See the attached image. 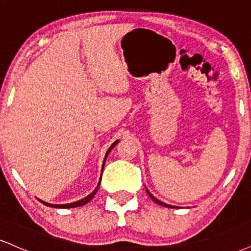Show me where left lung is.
Here are the masks:
<instances>
[{"instance_id":"1","label":"left lung","mask_w":251,"mask_h":251,"mask_svg":"<svg viewBox=\"0 0 251 251\" xmlns=\"http://www.w3.org/2000/svg\"><path fill=\"white\" fill-rule=\"evenodd\" d=\"M146 192H148L150 197H151V200H152V201H154L155 203H157V204H159V205L166 206V208H176V206H174V205H169V204H166V203H163V201H160L159 200H157V198H155L153 195H151V194H150V191H149V190H146Z\"/></svg>"}]
</instances>
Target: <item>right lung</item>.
Listing matches in <instances>:
<instances>
[{
    "instance_id": "right-lung-1",
    "label": "right lung",
    "mask_w": 251,
    "mask_h": 251,
    "mask_svg": "<svg viewBox=\"0 0 251 251\" xmlns=\"http://www.w3.org/2000/svg\"><path fill=\"white\" fill-rule=\"evenodd\" d=\"M119 143V140H116V142H114L113 144H112L111 145V148H109L108 150H107V152H106V155H105V159H103V164H102V168H103V165H105V162H106V158H107V155H108V153L109 152H111V150L114 148V146L117 145V144ZM101 180V179H100ZM99 185H100V181H99V184H98V186L96 189H94V191L92 192V194H89L87 197H85V198H82V200H80V201H73V203H70V204H50V203H47V201H41L42 204H45V205H47V206H50V208H76V206H81V205H85V204H87L89 201L92 200V198L94 197V195L97 194V191H98V189H99Z\"/></svg>"
}]
</instances>
